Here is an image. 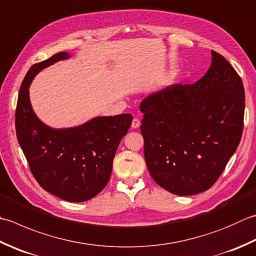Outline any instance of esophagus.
I'll list each match as a JSON object with an SVG mask.
<instances>
[{
	"mask_svg": "<svg viewBox=\"0 0 256 256\" xmlns=\"http://www.w3.org/2000/svg\"><path fill=\"white\" fill-rule=\"evenodd\" d=\"M140 125H141V122H140V120L138 118H134L133 121H132V128H140Z\"/></svg>",
	"mask_w": 256,
	"mask_h": 256,
	"instance_id": "obj_1",
	"label": "esophagus"
}]
</instances>
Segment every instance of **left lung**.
I'll return each mask as SVG.
<instances>
[{
	"mask_svg": "<svg viewBox=\"0 0 256 256\" xmlns=\"http://www.w3.org/2000/svg\"><path fill=\"white\" fill-rule=\"evenodd\" d=\"M242 78L223 55L194 84H173L140 105L144 158L153 180L176 195L206 191L241 141Z\"/></svg>",
	"mask_w": 256,
	"mask_h": 256,
	"instance_id": "1",
	"label": "left lung"
}]
</instances>
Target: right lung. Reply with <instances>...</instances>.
Masks as SVG:
<instances>
[{
    "label": "right lung",
    "instance_id": "1",
    "mask_svg": "<svg viewBox=\"0 0 256 256\" xmlns=\"http://www.w3.org/2000/svg\"><path fill=\"white\" fill-rule=\"evenodd\" d=\"M68 56L60 52L28 70L20 88L15 130L30 170L45 191L68 202H84L96 196L110 181L115 152L133 116H100L61 130L40 121L30 103V84L41 70Z\"/></svg>",
    "mask_w": 256,
    "mask_h": 256
}]
</instances>
